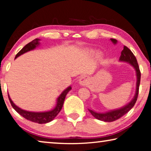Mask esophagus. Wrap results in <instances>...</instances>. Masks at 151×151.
Returning <instances> with one entry per match:
<instances>
[{
	"label": "esophagus",
	"instance_id": "34e87169",
	"mask_svg": "<svg viewBox=\"0 0 151 151\" xmlns=\"http://www.w3.org/2000/svg\"><path fill=\"white\" fill-rule=\"evenodd\" d=\"M88 83V78L86 76H83L79 80V84L81 85H86Z\"/></svg>",
	"mask_w": 151,
	"mask_h": 151
}]
</instances>
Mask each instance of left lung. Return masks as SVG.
Here are the masks:
<instances>
[{
    "label": "left lung",
    "instance_id": "1",
    "mask_svg": "<svg viewBox=\"0 0 151 151\" xmlns=\"http://www.w3.org/2000/svg\"><path fill=\"white\" fill-rule=\"evenodd\" d=\"M111 40L114 43L116 42V40L115 39H111ZM119 60L131 63L134 67L135 70H136L137 76L136 94H135L132 101L129 104H128L127 105L122 107L121 109L115 110V111H112L109 112H106V113H97V112L92 111V110H88L92 115L94 117H95L96 119L100 120V121H103L104 122H112L116 121L117 119L121 118L122 116H124L125 114H127L134 106L137 100L138 95H139V85L140 82V71L139 69V65H138L137 58L134 57L133 53L132 52V51L127 47H126V46H124V48L121 52V55L120 56Z\"/></svg>",
    "mask_w": 151,
    "mask_h": 151
}]
</instances>
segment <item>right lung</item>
<instances>
[{"label": "right lung", "instance_id": "1", "mask_svg": "<svg viewBox=\"0 0 151 151\" xmlns=\"http://www.w3.org/2000/svg\"><path fill=\"white\" fill-rule=\"evenodd\" d=\"M39 39H35L34 40H32L29 43H28L27 45H26L24 47L20 50L19 52L17 53L16 57H15V58H17L18 57H19L20 55H21L22 54H24V52H27L28 51H30V50L34 49V48L39 45ZM71 89L70 86L67 88L66 90L64 91L63 92V93L60 94V96L58 97L57 99V104L55 108L51 111H48V112H29V111H24L21 109H20L17 106L15 105V104L13 103V102L12 101V100L10 98V96L8 94L9 96V99L10 101V103H11L12 106L13 107V109L16 111L18 113L20 114L22 116H23L24 118H25L27 120H29V121L34 122H37L39 124H45V123H47V122H49L51 121H52L56 116H57V114L59 113V112L60 111V110L62 109V107L64 103V101L65 99V96L66 95V94L68 93V92Z\"/></svg>", "mask_w": 151, "mask_h": 151}]
</instances>
